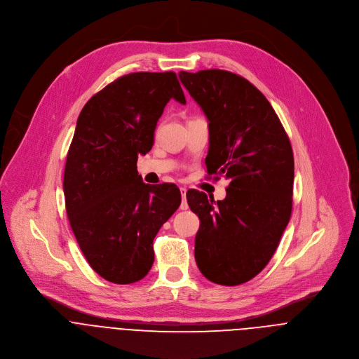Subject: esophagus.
<instances>
[{"label": "esophagus", "instance_id": "34e87169", "mask_svg": "<svg viewBox=\"0 0 359 359\" xmlns=\"http://www.w3.org/2000/svg\"><path fill=\"white\" fill-rule=\"evenodd\" d=\"M186 187H180V193H182V204H180V210H187L189 208V204H187V200H186Z\"/></svg>", "mask_w": 359, "mask_h": 359}]
</instances>
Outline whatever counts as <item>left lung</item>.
I'll return each instance as SVG.
<instances>
[{
    "label": "left lung",
    "mask_w": 359,
    "mask_h": 359,
    "mask_svg": "<svg viewBox=\"0 0 359 359\" xmlns=\"http://www.w3.org/2000/svg\"><path fill=\"white\" fill-rule=\"evenodd\" d=\"M179 78L208 118L207 172L229 180L222 201L186 193L200 218L196 263L207 280L241 285L267 266L290 222L292 147L270 102L243 76L204 69Z\"/></svg>",
    "instance_id": "obj_1"
}]
</instances>
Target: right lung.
<instances>
[{"label":"right lung","instance_id":"1","mask_svg":"<svg viewBox=\"0 0 359 359\" xmlns=\"http://www.w3.org/2000/svg\"><path fill=\"white\" fill-rule=\"evenodd\" d=\"M170 99L186 103L175 72H133L93 95L76 120L62 182L65 210L86 262L114 284L148 274L154 238L182 203L176 184H145L137 172Z\"/></svg>","mask_w":359,"mask_h":359}]
</instances>
